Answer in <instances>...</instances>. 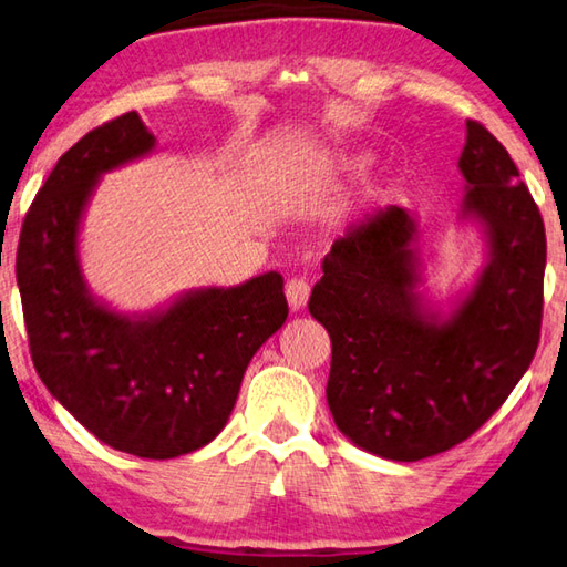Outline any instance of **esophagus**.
Returning a JSON list of instances; mask_svg holds the SVG:
<instances>
[{
  "label": "esophagus",
  "mask_w": 567,
  "mask_h": 567,
  "mask_svg": "<svg viewBox=\"0 0 567 567\" xmlns=\"http://www.w3.org/2000/svg\"><path fill=\"white\" fill-rule=\"evenodd\" d=\"M285 292H287V302H290L292 310H302L307 300H310V282H307L305 277H292V280L287 282Z\"/></svg>",
  "instance_id": "esophagus-1"
}]
</instances>
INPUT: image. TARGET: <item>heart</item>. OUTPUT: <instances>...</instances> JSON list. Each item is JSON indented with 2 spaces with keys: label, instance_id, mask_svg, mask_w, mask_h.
Wrapping results in <instances>:
<instances>
[{
  "label": "heart",
  "instance_id": "heart-1",
  "mask_svg": "<svg viewBox=\"0 0 567 567\" xmlns=\"http://www.w3.org/2000/svg\"><path fill=\"white\" fill-rule=\"evenodd\" d=\"M362 168V158L359 156H342L334 163V171H359Z\"/></svg>",
  "mask_w": 567,
  "mask_h": 567
}]
</instances>
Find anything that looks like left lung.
Returning <instances> with one entry per match:
<instances>
[{
	"instance_id": "left-lung-1",
	"label": "left lung",
	"mask_w": 567,
	"mask_h": 567,
	"mask_svg": "<svg viewBox=\"0 0 567 567\" xmlns=\"http://www.w3.org/2000/svg\"><path fill=\"white\" fill-rule=\"evenodd\" d=\"M466 128V210L491 240V265L468 300L441 324L421 315L414 220L389 208L332 245L307 305L332 339L327 401L337 429L391 461L444 454L476 434L540 342V210L503 143L478 121Z\"/></svg>"
}]
</instances>
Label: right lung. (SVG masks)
I'll return each mask as SVG.
<instances>
[{
    "mask_svg": "<svg viewBox=\"0 0 567 567\" xmlns=\"http://www.w3.org/2000/svg\"><path fill=\"white\" fill-rule=\"evenodd\" d=\"M151 148L128 111L59 158L19 233L17 285L41 382L99 441L161 461L220 434L252 354L290 310L277 272L195 292L143 322L91 300L76 260L81 210L99 173Z\"/></svg>",
    "mask_w": 567,
    "mask_h": 567,
    "instance_id": "add662e5",
    "label": "right lung"
}]
</instances>
